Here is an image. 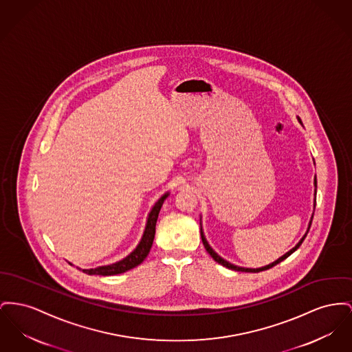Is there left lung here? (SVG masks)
<instances>
[{"label": "left lung", "instance_id": "1", "mask_svg": "<svg viewBox=\"0 0 352 352\" xmlns=\"http://www.w3.org/2000/svg\"><path fill=\"white\" fill-rule=\"evenodd\" d=\"M298 121H299V124H302V121L299 120V117H298ZM314 186H315V192H314V195H315V198H314V206H315V204H316V177L314 178ZM312 218H314V212H312V215H311L310 222H309V228H307V231L305 232V235L299 239V242L294 246V248H291L289 251H287L285 255H282L280 258H278L276 261H274L272 263H270V265H266V266H263V267H258V269H248V267H241V266H236V265H232V263H230L228 262L226 259H223L221 255H218L211 246L208 245V242L206 241V236H205V234H204V228H202V223H201V236H202V242H204V246L206 248L207 252L211 255V258L215 261V262H218L219 265H222L223 267H228L230 270H235V271H243V272H259V271H265V270L271 269V267H274V266H276L278 263H280L282 261H285L286 258H289V255L292 254V252H295L299 246L303 243V241H305V238H306V235H307V232H309V230L311 228V222H312Z\"/></svg>", "mask_w": 352, "mask_h": 352}]
</instances>
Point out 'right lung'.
Returning a JSON list of instances; mask_svg holds the SVG:
<instances>
[{
	"instance_id": "obj_1",
	"label": "right lung",
	"mask_w": 352,
	"mask_h": 352,
	"mask_svg": "<svg viewBox=\"0 0 352 352\" xmlns=\"http://www.w3.org/2000/svg\"><path fill=\"white\" fill-rule=\"evenodd\" d=\"M170 195V192L167 191L164 195H161V198H158V201L153 205L147 219H146L145 230L142 234V238L140 241V243L137 245V248H134L129 255H126L124 259L111 263V265H104V266H98L96 269H80L82 270L85 274L87 275H117V274H122L129 270L137 267L138 265H141L145 261L146 256L150 252V248L153 246V241H154V235H155V225H157V219H158V214L161 211V207L164 205L166 198ZM70 263V262H69ZM72 265V263H70Z\"/></svg>"
}]
</instances>
